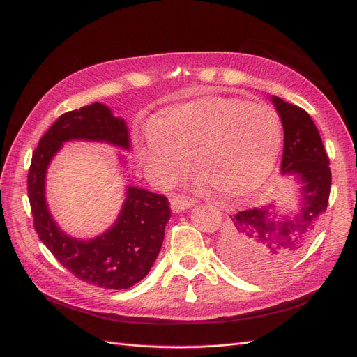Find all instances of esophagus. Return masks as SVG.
Here are the masks:
<instances>
[{"label": "esophagus", "instance_id": "esophagus-1", "mask_svg": "<svg viewBox=\"0 0 357 357\" xmlns=\"http://www.w3.org/2000/svg\"><path fill=\"white\" fill-rule=\"evenodd\" d=\"M193 205L192 199H189L185 195H176L171 198V210L174 213H180L183 210H188Z\"/></svg>", "mask_w": 357, "mask_h": 357}]
</instances>
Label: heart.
<instances>
[{
	"label": "heart",
	"instance_id": "b5f03b06",
	"mask_svg": "<svg viewBox=\"0 0 357 357\" xmlns=\"http://www.w3.org/2000/svg\"><path fill=\"white\" fill-rule=\"evenodd\" d=\"M282 146V123L266 104L236 96L202 95L165 107L150 119L137 153L159 185L174 183L193 167L223 198L257 189L271 174Z\"/></svg>",
	"mask_w": 357,
	"mask_h": 357
}]
</instances>
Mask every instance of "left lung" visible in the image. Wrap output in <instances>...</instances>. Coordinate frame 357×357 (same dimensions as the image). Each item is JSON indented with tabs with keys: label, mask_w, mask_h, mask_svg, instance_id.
Returning a JSON list of instances; mask_svg holds the SVG:
<instances>
[{
	"label": "left lung",
	"mask_w": 357,
	"mask_h": 357,
	"mask_svg": "<svg viewBox=\"0 0 357 357\" xmlns=\"http://www.w3.org/2000/svg\"><path fill=\"white\" fill-rule=\"evenodd\" d=\"M271 101L284 129L282 176L295 177L301 185L298 213L277 215L274 204L238 211L220 240L226 262L261 280L284 271L304 252L326 211L332 178L329 158L310 114L278 96Z\"/></svg>",
	"instance_id": "obj_1"
}]
</instances>
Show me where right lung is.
<instances>
[{"mask_svg": "<svg viewBox=\"0 0 357 357\" xmlns=\"http://www.w3.org/2000/svg\"><path fill=\"white\" fill-rule=\"evenodd\" d=\"M101 142L129 150L123 119L101 102L63 113L41 137L28 172V198L38 238L59 264L83 282L102 289H128L149 274L160 252L169 202L159 193L126 188L122 210L112 228L92 240H77L61 231L46 202V174L63 143Z\"/></svg>", "mask_w": 357, "mask_h": 357, "instance_id": "right-lung-1", "label": "right lung"}]
</instances>
